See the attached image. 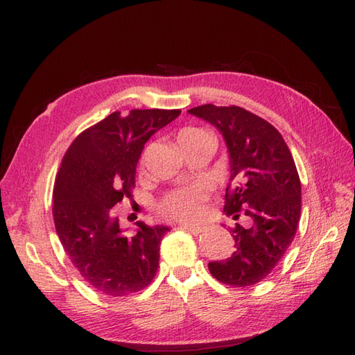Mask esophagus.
<instances>
[{"label":"esophagus","instance_id":"esophagus-1","mask_svg":"<svg viewBox=\"0 0 355 355\" xmlns=\"http://www.w3.org/2000/svg\"><path fill=\"white\" fill-rule=\"evenodd\" d=\"M180 228H181V230H186V232L192 233V234H200V233L202 232V228H201V227H198V225H187V224H181V225H180Z\"/></svg>","mask_w":355,"mask_h":355}]
</instances>
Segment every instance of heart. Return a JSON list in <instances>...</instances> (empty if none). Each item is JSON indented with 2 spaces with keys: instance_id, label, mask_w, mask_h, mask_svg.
<instances>
[{
  "instance_id": "b5f03b06",
  "label": "heart",
  "mask_w": 355,
  "mask_h": 355,
  "mask_svg": "<svg viewBox=\"0 0 355 355\" xmlns=\"http://www.w3.org/2000/svg\"><path fill=\"white\" fill-rule=\"evenodd\" d=\"M205 131L196 127H187L180 131L178 142L180 145L187 142L193 137L204 135ZM205 191L200 184L180 187L164 195L157 202V210L163 216L171 218L180 222H193L201 219L205 211Z\"/></svg>"
}]
</instances>
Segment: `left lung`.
Wrapping results in <instances>:
<instances>
[{
  "label": "left lung",
  "instance_id": "8db88e82",
  "mask_svg": "<svg viewBox=\"0 0 355 355\" xmlns=\"http://www.w3.org/2000/svg\"><path fill=\"white\" fill-rule=\"evenodd\" d=\"M215 125L230 154V183L224 211L236 220L250 216L251 227L232 228V257L210 261L220 283L246 287L266 278L283 259L301 216V181L289 146L268 121L237 105L204 104L187 110Z\"/></svg>",
  "mask_w": 355,
  "mask_h": 355
}]
</instances>
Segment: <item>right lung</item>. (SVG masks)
<instances>
[{
	"mask_svg": "<svg viewBox=\"0 0 355 355\" xmlns=\"http://www.w3.org/2000/svg\"><path fill=\"white\" fill-rule=\"evenodd\" d=\"M181 110L113 112L80 133L64 153L53 191V216L63 250L96 292L127 296L151 284L169 227L137 222L125 236L112 207L131 200L145 144Z\"/></svg>",
	"mask_w": 355,
	"mask_h": 355,
	"instance_id": "obj_1",
	"label": "right lung"
}]
</instances>
